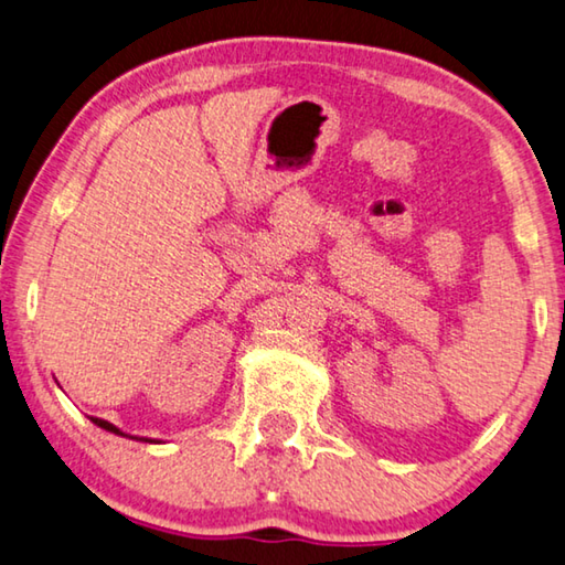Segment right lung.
I'll return each mask as SVG.
<instances>
[{
  "label": "right lung",
  "mask_w": 565,
  "mask_h": 565,
  "mask_svg": "<svg viewBox=\"0 0 565 565\" xmlns=\"http://www.w3.org/2000/svg\"><path fill=\"white\" fill-rule=\"evenodd\" d=\"M92 423L95 425H99V428H105V430H109V433H117V436H125V433H119V428H115L113 423H107V420H102V418H92Z\"/></svg>",
  "instance_id": "right-lung-1"
}]
</instances>
